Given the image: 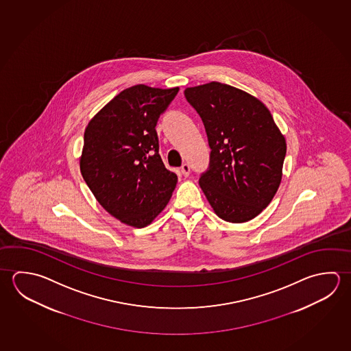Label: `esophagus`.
<instances>
[{"label":"esophagus","instance_id":"esophagus-1","mask_svg":"<svg viewBox=\"0 0 351 351\" xmlns=\"http://www.w3.org/2000/svg\"><path fill=\"white\" fill-rule=\"evenodd\" d=\"M180 171H181L184 176H189L191 173L190 165L189 164H184L182 167H180Z\"/></svg>","mask_w":351,"mask_h":351}]
</instances>
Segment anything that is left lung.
<instances>
[{
    "mask_svg": "<svg viewBox=\"0 0 351 351\" xmlns=\"http://www.w3.org/2000/svg\"><path fill=\"white\" fill-rule=\"evenodd\" d=\"M208 138L199 186L215 215L243 223L269 206L282 178L286 141L264 104L239 88L209 82L184 90Z\"/></svg>",
    "mask_w": 351,
    "mask_h": 351,
    "instance_id": "left-lung-1",
    "label": "left lung"
}]
</instances>
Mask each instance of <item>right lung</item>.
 <instances>
[{
    "label": "right lung",
    "mask_w": 351,
    "mask_h": 351,
    "mask_svg": "<svg viewBox=\"0 0 351 351\" xmlns=\"http://www.w3.org/2000/svg\"><path fill=\"white\" fill-rule=\"evenodd\" d=\"M178 87L125 88L87 124L80 170L104 208L128 226L147 227L167 207L178 176L159 154L156 123Z\"/></svg>",
    "instance_id": "1"
}]
</instances>
